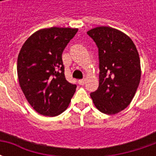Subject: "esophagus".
I'll return each mask as SVG.
<instances>
[{"mask_svg": "<svg viewBox=\"0 0 156 156\" xmlns=\"http://www.w3.org/2000/svg\"><path fill=\"white\" fill-rule=\"evenodd\" d=\"M85 83H86L85 79H80V80H78V83L80 85H84Z\"/></svg>", "mask_w": 156, "mask_h": 156, "instance_id": "1", "label": "esophagus"}]
</instances>
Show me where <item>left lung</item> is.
<instances>
[{"instance_id": "1", "label": "left lung", "mask_w": 156, "mask_h": 156, "mask_svg": "<svg viewBox=\"0 0 156 156\" xmlns=\"http://www.w3.org/2000/svg\"><path fill=\"white\" fill-rule=\"evenodd\" d=\"M98 48L99 84L90 94L95 107L115 115L130 104L140 84V60L135 45L124 32L110 27L89 30Z\"/></svg>"}]
</instances>
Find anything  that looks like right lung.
I'll return each mask as SVG.
<instances>
[{"mask_svg": "<svg viewBox=\"0 0 156 156\" xmlns=\"http://www.w3.org/2000/svg\"><path fill=\"white\" fill-rule=\"evenodd\" d=\"M78 28L51 27L34 32L17 58L19 84L38 114L53 117L65 111L77 86L66 80L62 54Z\"/></svg>", "mask_w": 156, "mask_h": 156, "instance_id": "obj_1", "label": "right lung"}]
</instances>
